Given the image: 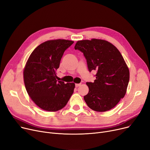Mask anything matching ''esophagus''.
Segmentation results:
<instances>
[{
    "mask_svg": "<svg viewBox=\"0 0 150 150\" xmlns=\"http://www.w3.org/2000/svg\"><path fill=\"white\" fill-rule=\"evenodd\" d=\"M81 85V83H76V84H75V87L76 88H78V87H79V86Z\"/></svg>",
    "mask_w": 150,
    "mask_h": 150,
    "instance_id": "1",
    "label": "esophagus"
}]
</instances>
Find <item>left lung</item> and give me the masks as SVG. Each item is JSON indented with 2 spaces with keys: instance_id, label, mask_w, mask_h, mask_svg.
<instances>
[{
  "instance_id": "left-lung-1",
  "label": "left lung",
  "mask_w": 150,
  "mask_h": 150,
  "mask_svg": "<svg viewBox=\"0 0 150 150\" xmlns=\"http://www.w3.org/2000/svg\"><path fill=\"white\" fill-rule=\"evenodd\" d=\"M75 49L83 53L89 72L97 70L96 80L86 83L89 89L84 96L86 104L97 112L111 109L125 96L129 80L120 52L111 43L97 39L78 41Z\"/></svg>"
}]
</instances>
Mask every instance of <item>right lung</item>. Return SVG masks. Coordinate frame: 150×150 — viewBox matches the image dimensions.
<instances>
[{
    "mask_svg": "<svg viewBox=\"0 0 150 150\" xmlns=\"http://www.w3.org/2000/svg\"><path fill=\"white\" fill-rule=\"evenodd\" d=\"M74 42L66 39L45 41L36 47L27 61L23 70L27 92L34 103L45 111H59L74 93L75 83L57 80L62 55Z\"/></svg>",
    "mask_w": 150,
    "mask_h": 150,
    "instance_id": "obj_1",
    "label": "right lung"
}]
</instances>
